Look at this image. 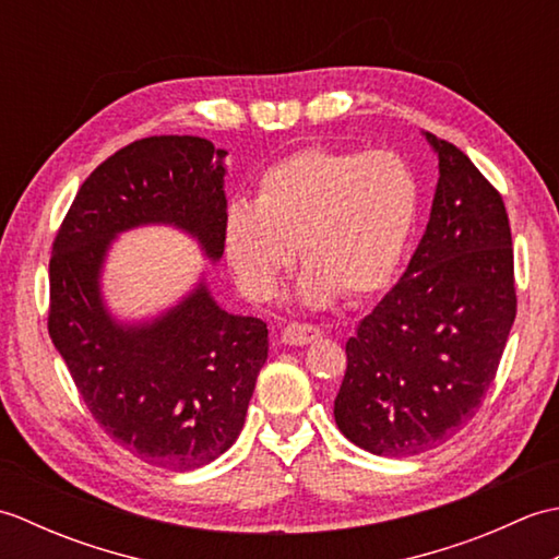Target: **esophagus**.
<instances>
[{
  "label": "esophagus",
  "mask_w": 559,
  "mask_h": 559,
  "mask_svg": "<svg viewBox=\"0 0 559 559\" xmlns=\"http://www.w3.org/2000/svg\"><path fill=\"white\" fill-rule=\"evenodd\" d=\"M317 338H322V329L312 324H288L281 331V341L286 346H307V343Z\"/></svg>",
  "instance_id": "1"
}]
</instances>
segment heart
Wrapping results in <instances>:
<instances>
[{"label":"heart","instance_id":"heart-1","mask_svg":"<svg viewBox=\"0 0 559 559\" xmlns=\"http://www.w3.org/2000/svg\"><path fill=\"white\" fill-rule=\"evenodd\" d=\"M420 206L418 175L399 153L310 146L261 173L254 201L228 206L225 259L249 298L269 300L300 245L302 305L372 298L394 283Z\"/></svg>","mask_w":559,"mask_h":559}]
</instances>
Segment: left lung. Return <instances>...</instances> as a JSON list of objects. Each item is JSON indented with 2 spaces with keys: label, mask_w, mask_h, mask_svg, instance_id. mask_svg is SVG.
<instances>
[{
  "label": "left lung",
  "mask_w": 559,
  "mask_h": 559,
  "mask_svg": "<svg viewBox=\"0 0 559 559\" xmlns=\"http://www.w3.org/2000/svg\"><path fill=\"white\" fill-rule=\"evenodd\" d=\"M437 153L430 221L401 281L348 338L334 418L377 456H415L454 437L488 394L516 317L504 201L466 153Z\"/></svg>",
  "instance_id": "8db88e82"
}]
</instances>
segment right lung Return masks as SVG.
I'll list each match as a JSON object with an SVG mask.
<instances>
[{"mask_svg": "<svg viewBox=\"0 0 559 559\" xmlns=\"http://www.w3.org/2000/svg\"><path fill=\"white\" fill-rule=\"evenodd\" d=\"M225 156L201 136H148L81 185L50 259V338L93 418L151 466L192 471L228 451L245 425L269 329L230 314L201 273L158 314L117 317L103 273L117 237L168 225L223 257Z\"/></svg>", "mask_w": 559, "mask_h": 559, "instance_id": "right-lung-1", "label": "right lung"}]
</instances>
